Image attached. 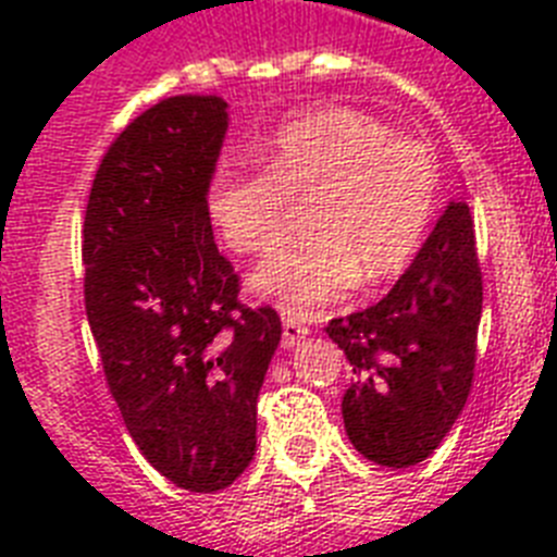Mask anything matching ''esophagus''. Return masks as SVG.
<instances>
[{
    "label": "esophagus",
    "mask_w": 557,
    "mask_h": 557,
    "mask_svg": "<svg viewBox=\"0 0 557 557\" xmlns=\"http://www.w3.org/2000/svg\"><path fill=\"white\" fill-rule=\"evenodd\" d=\"M282 329H284V332H282V346H284V348L298 346V343H301V339L309 334V329L304 326V323L293 321V318H284Z\"/></svg>",
    "instance_id": "34e87169"
}]
</instances>
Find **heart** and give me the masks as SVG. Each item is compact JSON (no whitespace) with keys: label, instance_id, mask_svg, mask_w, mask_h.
I'll use <instances>...</instances> for the list:
<instances>
[{"label":"heart","instance_id":"b5f03b06","mask_svg":"<svg viewBox=\"0 0 557 557\" xmlns=\"http://www.w3.org/2000/svg\"><path fill=\"white\" fill-rule=\"evenodd\" d=\"M259 159L264 170L220 166L206 211L231 250L256 253L282 234L289 198L307 200L309 234L270 250L250 275L253 293L289 318H309L359 278L387 282L421 248L437 191L421 141L359 111H326L284 125Z\"/></svg>","mask_w":557,"mask_h":557}]
</instances>
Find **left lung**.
<instances>
[{
	"instance_id": "8db88e82",
	"label": "left lung",
	"mask_w": 557,
	"mask_h": 557,
	"mask_svg": "<svg viewBox=\"0 0 557 557\" xmlns=\"http://www.w3.org/2000/svg\"><path fill=\"white\" fill-rule=\"evenodd\" d=\"M480 314L474 220L451 200L391 293L326 326L351 366L343 421L359 455L410 469L441 446L469 398Z\"/></svg>"
}]
</instances>
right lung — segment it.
<instances>
[{
  "label": "right lung",
  "mask_w": 557,
  "mask_h": 557,
  "mask_svg": "<svg viewBox=\"0 0 557 557\" xmlns=\"http://www.w3.org/2000/svg\"><path fill=\"white\" fill-rule=\"evenodd\" d=\"M228 102L166 97L116 136L83 223L86 314L125 426L152 469L195 494L228 488L256 451V398L282 321L239 304L206 189Z\"/></svg>",
  "instance_id": "1"
}]
</instances>
